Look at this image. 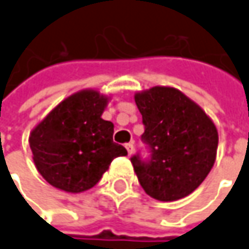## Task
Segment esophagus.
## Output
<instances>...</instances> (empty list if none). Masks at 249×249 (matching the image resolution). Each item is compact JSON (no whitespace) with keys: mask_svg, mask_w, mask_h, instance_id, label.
<instances>
[{"mask_svg":"<svg viewBox=\"0 0 249 249\" xmlns=\"http://www.w3.org/2000/svg\"><path fill=\"white\" fill-rule=\"evenodd\" d=\"M126 149H127L128 156H131V155H133V151H134V145H133V142H128V144H126Z\"/></svg>","mask_w":249,"mask_h":249,"instance_id":"34e87169","label":"esophagus"}]
</instances>
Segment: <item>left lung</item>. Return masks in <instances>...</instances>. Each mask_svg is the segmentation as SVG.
I'll list each match as a JSON object with an SVG mask.
<instances>
[{"mask_svg": "<svg viewBox=\"0 0 249 249\" xmlns=\"http://www.w3.org/2000/svg\"><path fill=\"white\" fill-rule=\"evenodd\" d=\"M142 115V140L152 158H131L137 178L151 197L175 201L196 191L214 166L218 130L213 119L181 90L155 86L137 91Z\"/></svg>", "mask_w": 249, "mask_h": 249, "instance_id": "left-lung-1", "label": "left lung"}]
</instances>
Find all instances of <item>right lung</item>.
<instances>
[{
  "instance_id": "add662e5",
  "label": "right lung",
  "mask_w": 249,
  "mask_h": 249,
  "mask_svg": "<svg viewBox=\"0 0 249 249\" xmlns=\"http://www.w3.org/2000/svg\"><path fill=\"white\" fill-rule=\"evenodd\" d=\"M111 97L83 89L58 103L35 126L28 142L38 173L68 193L89 191L124 146L113 142V123L101 115Z\"/></svg>"
}]
</instances>
